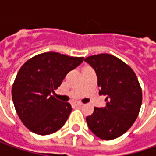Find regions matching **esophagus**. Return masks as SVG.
Returning a JSON list of instances; mask_svg holds the SVG:
<instances>
[{
    "instance_id": "esophagus-1",
    "label": "esophagus",
    "mask_w": 156,
    "mask_h": 156,
    "mask_svg": "<svg viewBox=\"0 0 156 156\" xmlns=\"http://www.w3.org/2000/svg\"><path fill=\"white\" fill-rule=\"evenodd\" d=\"M82 105H83V103H81V102H75V106H76V107H81Z\"/></svg>"
}]
</instances>
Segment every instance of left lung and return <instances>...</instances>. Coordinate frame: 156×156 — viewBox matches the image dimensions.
<instances>
[{
	"mask_svg": "<svg viewBox=\"0 0 156 156\" xmlns=\"http://www.w3.org/2000/svg\"><path fill=\"white\" fill-rule=\"evenodd\" d=\"M85 62L94 69L99 94L107 95L104 108L94 107L87 116L89 129L102 140H114L134 124L139 115L142 92L134 70L121 59L109 54L87 57Z\"/></svg>",
	"mask_w": 156,
	"mask_h": 156,
	"instance_id": "8db88e82",
	"label": "left lung"
}]
</instances>
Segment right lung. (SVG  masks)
<instances>
[{
  "label": "right lung",
  "mask_w": 156,
  "mask_h": 156,
  "mask_svg": "<svg viewBox=\"0 0 156 156\" xmlns=\"http://www.w3.org/2000/svg\"><path fill=\"white\" fill-rule=\"evenodd\" d=\"M83 59L46 52L21 66L12 86V99L18 116L30 131L40 135H51L67 122L71 105L57 100L51 93Z\"/></svg>",
  "instance_id": "obj_1"
}]
</instances>
